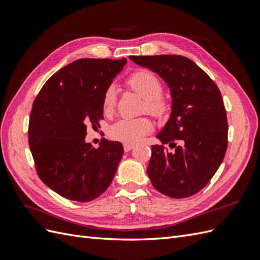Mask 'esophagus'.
<instances>
[{
    "label": "esophagus",
    "mask_w": 260,
    "mask_h": 260,
    "mask_svg": "<svg viewBox=\"0 0 260 260\" xmlns=\"http://www.w3.org/2000/svg\"><path fill=\"white\" fill-rule=\"evenodd\" d=\"M134 144H127V143H125V144H124V151L125 152H129L131 150H132V148H134Z\"/></svg>",
    "instance_id": "esophagus-1"
}]
</instances>
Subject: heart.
I'll list each match as a JSON object with an SVG mask.
<instances>
[{"mask_svg":"<svg viewBox=\"0 0 260 260\" xmlns=\"http://www.w3.org/2000/svg\"><path fill=\"white\" fill-rule=\"evenodd\" d=\"M126 85L145 99L144 110L148 114L154 117L161 118L168 112V102L161 95L163 90L162 82L152 71L146 69L134 71L127 77ZM116 99H117V92L115 87H108L104 92L102 102L103 113L106 116L114 113ZM152 128V121L147 117L120 119L110 126L109 136L115 141L127 143V144H135L143 136L150 133Z\"/></svg>","mask_w":260,"mask_h":260,"instance_id":"b5f03b06","label":"heart"}]
</instances>
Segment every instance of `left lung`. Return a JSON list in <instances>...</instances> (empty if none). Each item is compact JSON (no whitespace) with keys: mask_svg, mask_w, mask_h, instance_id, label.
<instances>
[{"mask_svg":"<svg viewBox=\"0 0 260 260\" xmlns=\"http://www.w3.org/2000/svg\"><path fill=\"white\" fill-rule=\"evenodd\" d=\"M129 58L161 76L172 95L170 119L156 135L162 145H152L147 168L152 184L170 198L196 194L212 179L227 151L228 120L221 92L186 57L159 54Z\"/></svg>","mask_w":260,"mask_h":260,"instance_id":"8db88e82","label":"left lung"}]
</instances>
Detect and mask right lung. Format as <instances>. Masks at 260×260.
<instances>
[{"instance_id":"1","label":"right lung","mask_w":260,"mask_h":260,"mask_svg":"<svg viewBox=\"0 0 260 260\" xmlns=\"http://www.w3.org/2000/svg\"><path fill=\"white\" fill-rule=\"evenodd\" d=\"M126 59H78L48 79L32 105L29 145L41 181L61 197L88 202L106 191L124 154L119 142H85L99 126L103 96Z\"/></svg>"}]
</instances>
